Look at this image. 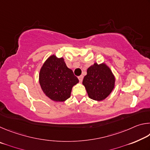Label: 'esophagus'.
I'll return each mask as SVG.
<instances>
[{"label": "esophagus", "mask_w": 150, "mask_h": 150, "mask_svg": "<svg viewBox=\"0 0 150 150\" xmlns=\"http://www.w3.org/2000/svg\"><path fill=\"white\" fill-rule=\"evenodd\" d=\"M78 79H79V80L80 82H82V81H83V75L79 76Z\"/></svg>", "instance_id": "obj_1"}]
</instances>
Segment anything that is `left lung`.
I'll return each mask as SVG.
<instances>
[{"instance_id": "left-lung-1", "label": "left lung", "mask_w": 150, "mask_h": 150, "mask_svg": "<svg viewBox=\"0 0 150 150\" xmlns=\"http://www.w3.org/2000/svg\"><path fill=\"white\" fill-rule=\"evenodd\" d=\"M115 79L105 64L95 63L87 69L83 84L91 99L103 100L110 95L115 87Z\"/></svg>"}]
</instances>
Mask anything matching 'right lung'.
<instances>
[{
    "mask_svg": "<svg viewBox=\"0 0 150 150\" xmlns=\"http://www.w3.org/2000/svg\"><path fill=\"white\" fill-rule=\"evenodd\" d=\"M39 81L45 95L54 101L63 102L70 97L73 86L79 79L67 67L63 58L53 55L41 68Z\"/></svg>",
    "mask_w": 150,
    "mask_h": 150,
    "instance_id": "add662e5",
    "label": "right lung"
}]
</instances>
